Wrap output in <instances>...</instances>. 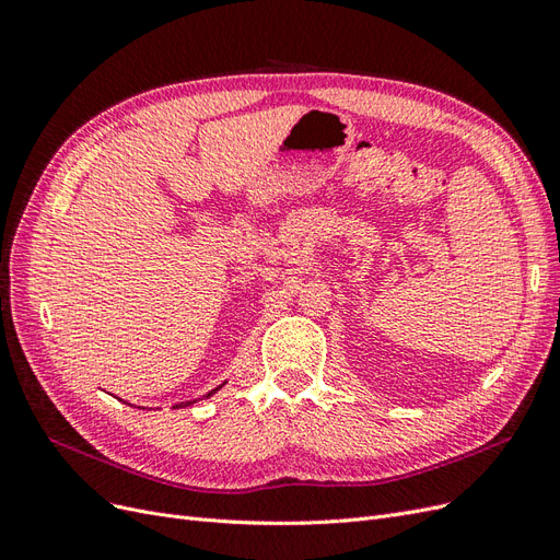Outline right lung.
I'll use <instances>...</instances> for the list:
<instances>
[{
    "mask_svg": "<svg viewBox=\"0 0 560 560\" xmlns=\"http://www.w3.org/2000/svg\"><path fill=\"white\" fill-rule=\"evenodd\" d=\"M219 388H221V386H219ZM219 388H215V390H219ZM215 390H211V393H209V395H213V393H215ZM209 395H207V398H209ZM188 405H192V402H182V405H176V407H188Z\"/></svg>",
    "mask_w": 560,
    "mask_h": 560,
    "instance_id": "right-lung-1",
    "label": "right lung"
}]
</instances>
